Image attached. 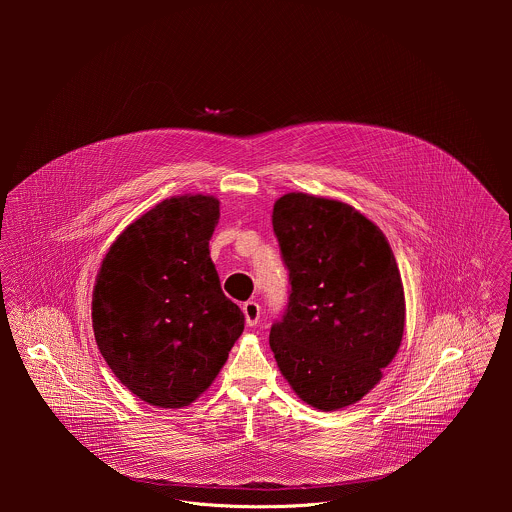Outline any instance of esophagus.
I'll return each mask as SVG.
<instances>
[{"label":"esophagus","instance_id":"1","mask_svg":"<svg viewBox=\"0 0 512 512\" xmlns=\"http://www.w3.org/2000/svg\"><path fill=\"white\" fill-rule=\"evenodd\" d=\"M242 311H244L246 323H248L250 327L258 325V321H260V305H258L256 301H246V303L242 305Z\"/></svg>","mask_w":512,"mask_h":512}]
</instances>
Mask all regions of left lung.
I'll list each match as a JSON object with an SVG mask.
<instances>
[{
  "mask_svg": "<svg viewBox=\"0 0 512 512\" xmlns=\"http://www.w3.org/2000/svg\"><path fill=\"white\" fill-rule=\"evenodd\" d=\"M272 224L292 286L270 331L276 363L309 406H351L380 382L404 335L390 244L351 205L305 193L280 197Z\"/></svg>",
  "mask_w": 512,
  "mask_h": 512,
  "instance_id": "obj_1",
  "label": "left lung"
}]
</instances>
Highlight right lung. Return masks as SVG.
Here are the masks:
<instances>
[{
    "label": "right lung",
    "instance_id": "add662e5",
    "mask_svg": "<svg viewBox=\"0 0 512 512\" xmlns=\"http://www.w3.org/2000/svg\"><path fill=\"white\" fill-rule=\"evenodd\" d=\"M219 217L211 195L165 199L116 238L96 276V345L151 406L195 402L244 331V313L220 290L209 252Z\"/></svg>",
    "mask_w": 512,
    "mask_h": 512
}]
</instances>
